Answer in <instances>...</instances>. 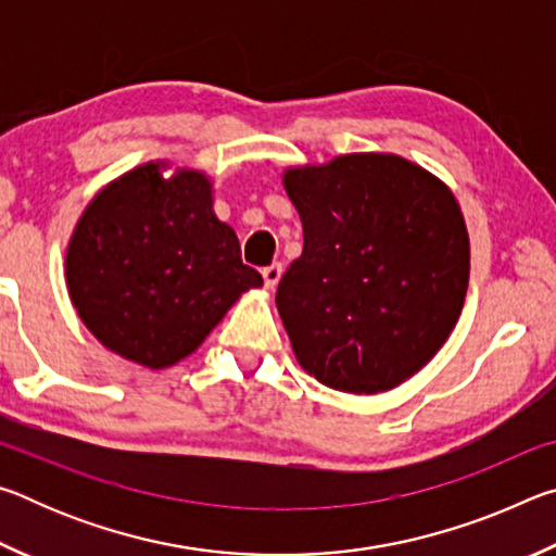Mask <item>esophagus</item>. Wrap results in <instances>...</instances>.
I'll return each mask as SVG.
<instances>
[{
	"label": "esophagus",
	"mask_w": 556,
	"mask_h": 556,
	"mask_svg": "<svg viewBox=\"0 0 556 556\" xmlns=\"http://www.w3.org/2000/svg\"><path fill=\"white\" fill-rule=\"evenodd\" d=\"M262 279H265L267 289H275L281 279V265H269L262 269Z\"/></svg>",
	"instance_id": "obj_1"
}]
</instances>
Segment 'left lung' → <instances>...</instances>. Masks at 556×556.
Masks as SVG:
<instances>
[{
	"instance_id": "left-lung-1",
	"label": "left lung",
	"mask_w": 556,
	"mask_h": 556,
	"mask_svg": "<svg viewBox=\"0 0 556 556\" xmlns=\"http://www.w3.org/2000/svg\"><path fill=\"white\" fill-rule=\"evenodd\" d=\"M304 250L277 289L301 368L326 388L378 394L439 353L468 289L470 244L451 188L397 154L289 166Z\"/></svg>"
}]
</instances>
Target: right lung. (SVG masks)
Here are the masks:
<instances>
[{
    "label": "right lung",
    "mask_w": 556,
    "mask_h": 556,
    "mask_svg": "<svg viewBox=\"0 0 556 556\" xmlns=\"http://www.w3.org/2000/svg\"><path fill=\"white\" fill-rule=\"evenodd\" d=\"M147 162L98 191L65 250V287L88 331L144 368H172L199 348L248 289L238 235L213 211L199 168Z\"/></svg>",
    "instance_id": "right-lung-1"
}]
</instances>
